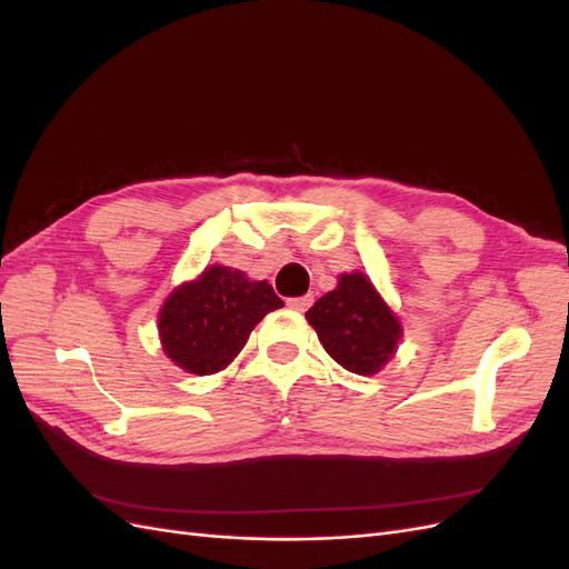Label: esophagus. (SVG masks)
I'll use <instances>...</instances> for the list:
<instances>
[{"label": "esophagus", "instance_id": "1", "mask_svg": "<svg viewBox=\"0 0 569 569\" xmlns=\"http://www.w3.org/2000/svg\"><path fill=\"white\" fill-rule=\"evenodd\" d=\"M311 303H313V297H311V295H306V297H295V299H289V301H287V306L291 308V311H297V313L308 311V308H311Z\"/></svg>", "mask_w": 569, "mask_h": 569}]
</instances>
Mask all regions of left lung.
<instances>
[{
    "instance_id": "8db88e82",
    "label": "left lung",
    "mask_w": 569,
    "mask_h": 569,
    "mask_svg": "<svg viewBox=\"0 0 569 569\" xmlns=\"http://www.w3.org/2000/svg\"><path fill=\"white\" fill-rule=\"evenodd\" d=\"M306 320L325 351L356 375L380 372L401 339V322L363 272L341 274L337 289L308 308Z\"/></svg>"
}]
</instances>
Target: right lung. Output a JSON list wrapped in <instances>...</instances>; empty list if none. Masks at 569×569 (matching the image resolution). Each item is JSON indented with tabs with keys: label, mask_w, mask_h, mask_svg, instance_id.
<instances>
[{
	"label": "right lung",
	"mask_w": 569,
	"mask_h": 569,
	"mask_svg": "<svg viewBox=\"0 0 569 569\" xmlns=\"http://www.w3.org/2000/svg\"><path fill=\"white\" fill-rule=\"evenodd\" d=\"M282 306L266 280L211 266L166 299L159 313L163 351L187 372L213 375L232 363L263 316Z\"/></svg>",
	"instance_id": "right-lung-1"
}]
</instances>
